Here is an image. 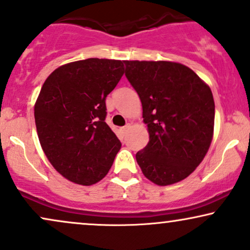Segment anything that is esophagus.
Returning a JSON list of instances; mask_svg holds the SVG:
<instances>
[{"instance_id": "obj_1", "label": "esophagus", "mask_w": 250, "mask_h": 250, "mask_svg": "<svg viewBox=\"0 0 250 250\" xmlns=\"http://www.w3.org/2000/svg\"><path fill=\"white\" fill-rule=\"evenodd\" d=\"M129 128H130V125H129V123H127V125H125V127H122L121 129H122V131H123V133H125V131H127Z\"/></svg>"}]
</instances>
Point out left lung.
I'll use <instances>...</instances> for the list:
<instances>
[{"instance_id":"obj_1","label":"left lung","mask_w":250,"mask_h":250,"mask_svg":"<svg viewBox=\"0 0 250 250\" xmlns=\"http://www.w3.org/2000/svg\"><path fill=\"white\" fill-rule=\"evenodd\" d=\"M125 64L149 131V143L136 154L137 164L155 184L178 183L193 172L211 146L215 108L211 88L179 62Z\"/></svg>"}]
</instances>
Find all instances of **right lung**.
I'll return each mask as SVG.
<instances>
[{"label": "right lung", "instance_id": "add662e5", "mask_svg": "<svg viewBox=\"0 0 250 250\" xmlns=\"http://www.w3.org/2000/svg\"><path fill=\"white\" fill-rule=\"evenodd\" d=\"M121 60L88 58L60 66L35 104L39 142L52 167L80 185L100 182L121 142L107 125L106 98L125 73Z\"/></svg>", "mask_w": 250, "mask_h": 250}]
</instances>
